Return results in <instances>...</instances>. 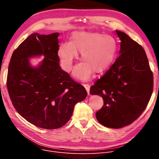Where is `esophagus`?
<instances>
[{
    "label": "esophagus",
    "instance_id": "obj_1",
    "mask_svg": "<svg viewBox=\"0 0 159 159\" xmlns=\"http://www.w3.org/2000/svg\"><path fill=\"white\" fill-rule=\"evenodd\" d=\"M83 86H84V88H86L87 93L88 95H89V89H90V86L89 84H83Z\"/></svg>",
    "mask_w": 159,
    "mask_h": 159
}]
</instances>
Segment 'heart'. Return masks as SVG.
<instances>
[{
    "mask_svg": "<svg viewBox=\"0 0 159 159\" xmlns=\"http://www.w3.org/2000/svg\"><path fill=\"white\" fill-rule=\"evenodd\" d=\"M81 54L82 62L77 64L73 75L82 80H88L95 72L107 70L113 63L117 44L113 37L98 32L79 31L71 34L70 42H64L58 48L62 68L69 71L75 58Z\"/></svg>",
    "mask_w": 159,
    "mask_h": 159,
    "instance_id": "obj_1",
    "label": "heart"
}]
</instances>
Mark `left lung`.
<instances>
[{"instance_id":"obj_1","label":"left lung","mask_w":159,"mask_h":159,"mask_svg":"<svg viewBox=\"0 0 159 159\" xmlns=\"http://www.w3.org/2000/svg\"><path fill=\"white\" fill-rule=\"evenodd\" d=\"M116 33L120 40V55L89 93L104 100L95 115L98 122L117 129L131 124L144 111L152 94L153 77L143 48L125 33Z\"/></svg>"}]
</instances>
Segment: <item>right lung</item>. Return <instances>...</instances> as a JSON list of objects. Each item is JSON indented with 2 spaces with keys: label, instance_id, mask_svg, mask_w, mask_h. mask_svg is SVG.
<instances>
[{
  "label": "right lung",
  "instance_id": "1",
  "mask_svg": "<svg viewBox=\"0 0 159 159\" xmlns=\"http://www.w3.org/2000/svg\"><path fill=\"white\" fill-rule=\"evenodd\" d=\"M59 33H34L13 52L8 67L7 88L13 106L27 121L48 129L63 126L75 105L87 96L84 87L75 82L59 65ZM43 56L37 66L29 58Z\"/></svg>",
  "mask_w": 159,
  "mask_h": 159
}]
</instances>
